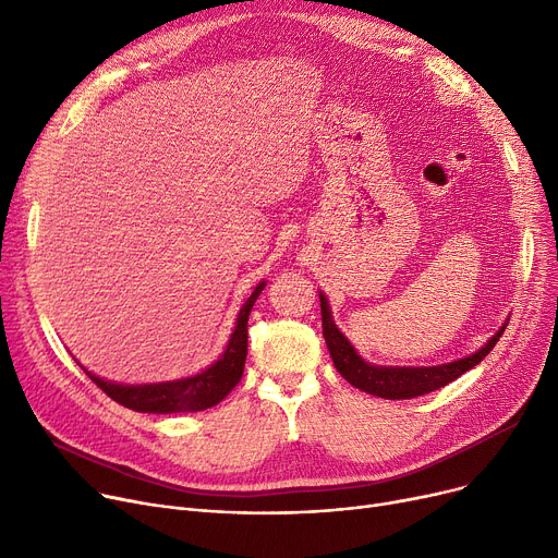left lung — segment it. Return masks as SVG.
<instances>
[{"mask_svg": "<svg viewBox=\"0 0 558 558\" xmlns=\"http://www.w3.org/2000/svg\"><path fill=\"white\" fill-rule=\"evenodd\" d=\"M320 299V318H324V337L330 350V357L335 362V368L341 373L343 379H348L355 389L377 396V398H387V400H407V398H416L425 396L429 391L441 389L450 385L452 379L463 375L465 371H471L477 366L490 350L493 345L500 341L507 324L497 330L480 350H475L473 355H465L461 360L448 362V364H436V366H377L366 362L355 345L348 341V337L337 328L330 303L326 299L324 291H318Z\"/></svg>", "mask_w": 558, "mask_h": 558, "instance_id": "8db88e82", "label": "left lung"}]
</instances>
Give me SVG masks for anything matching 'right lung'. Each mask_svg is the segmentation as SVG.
<instances>
[{"mask_svg":"<svg viewBox=\"0 0 558 558\" xmlns=\"http://www.w3.org/2000/svg\"><path fill=\"white\" fill-rule=\"evenodd\" d=\"M264 287H267V280H262L253 289V294L244 301L238 314V320H234V330L219 360L196 375L169 379V383L120 385L90 373L85 366L81 368L106 396H110L114 402L133 409V412L185 414V412H203V409H210L219 404L242 379L246 350H248V314Z\"/></svg>","mask_w":558,"mask_h":558,"instance_id":"obj_1","label":"right lung"}]
</instances>
